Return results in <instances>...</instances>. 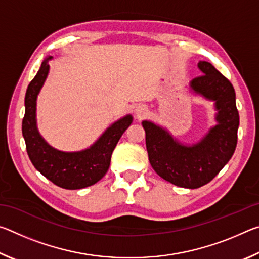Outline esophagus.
<instances>
[{
  "instance_id": "obj_1",
  "label": "esophagus",
  "mask_w": 259,
  "mask_h": 259,
  "mask_svg": "<svg viewBox=\"0 0 259 259\" xmlns=\"http://www.w3.org/2000/svg\"><path fill=\"white\" fill-rule=\"evenodd\" d=\"M146 113H147V108L144 106V105H138V106H136L135 114H136V116L138 117V119H140V117H143Z\"/></svg>"
}]
</instances>
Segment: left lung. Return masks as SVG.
Masks as SVG:
<instances>
[{
	"label": "left lung",
	"instance_id": "left-lung-1",
	"mask_svg": "<svg viewBox=\"0 0 259 259\" xmlns=\"http://www.w3.org/2000/svg\"><path fill=\"white\" fill-rule=\"evenodd\" d=\"M202 75L193 78V94L213 102L216 125L195 144H183L168 130L144 120L146 148L152 168L174 185L198 188L217 176L230 161L238 143L239 112L232 83L208 61H199Z\"/></svg>",
	"mask_w": 259,
	"mask_h": 259
}]
</instances>
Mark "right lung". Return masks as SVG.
<instances>
[{"label": "right lung", "instance_id": "obj_1", "mask_svg": "<svg viewBox=\"0 0 259 259\" xmlns=\"http://www.w3.org/2000/svg\"><path fill=\"white\" fill-rule=\"evenodd\" d=\"M48 57L28 84L25 96L23 136L26 150L35 169L55 185L66 190H80L99 182L107 172L111 156L121 136L133 123L128 114L112 123L90 147L77 152H64L52 147L38 133L36 124V100L49 73Z\"/></svg>", "mask_w": 259, "mask_h": 259}]
</instances>
